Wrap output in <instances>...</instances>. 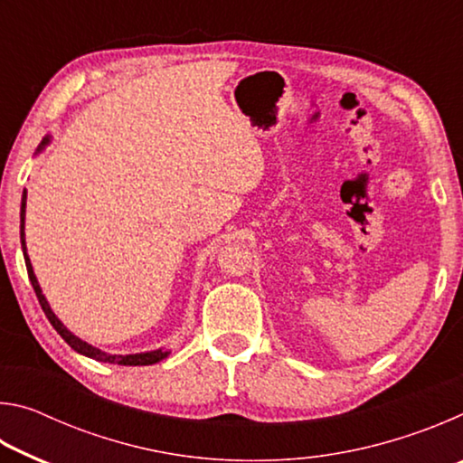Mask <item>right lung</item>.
<instances>
[{"label":"right lung","mask_w":463,"mask_h":463,"mask_svg":"<svg viewBox=\"0 0 463 463\" xmlns=\"http://www.w3.org/2000/svg\"><path fill=\"white\" fill-rule=\"evenodd\" d=\"M51 143V137H44L43 143L38 145L36 148V155L43 151V148ZM24 216H26V190L22 194V206H20V241H22V250H24V260H26V269H28V278L33 281V288L36 292L38 302H41V307L44 310L46 318L51 320V325L54 326V331H57L62 339L67 341V345H71V349H75L77 354H81L85 357H91L96 359V362H104V364H118V365H153L156 362H161L163 357L169 355V351H163V349H155V351H146V354H132V355H112V354H106V351H99L98 347H93V345L81 341L80 336H75L69 328L61 323L57 318V315L51 310L49 302H46V298L43 294L41 286H38V279L33 271V263H30L28 255H26V239H24Z\"/></svg>","instance_id":"obj_1"}]
</instances>
